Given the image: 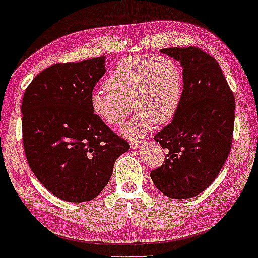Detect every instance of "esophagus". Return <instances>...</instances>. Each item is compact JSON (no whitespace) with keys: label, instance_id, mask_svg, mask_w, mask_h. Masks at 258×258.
Returning a JSON list of instances; mask_svg holds the SVG:
<instances>
[{"label":"esophagus","instance_id":"obj_1","mask_svg":"<svg viewBox=\"0 0 258 258\" xmlns=\"http://www.w3.org/2000/svg\"><path fill=\"white\" fill-rule=\"evenodd\" d=\"M141 146H142L141 141H131V142H130V147H131L132 149H138V148H141Z\"/></svg>","mask_w":258,"mask_h":258}]
</instances>
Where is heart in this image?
I'll list each match as a JSON object with an SVG mask.
<instances>
[{
    "instance_id": "1",
    "label": "heart",
    "mask_w": 258,
    "mask_h": 258,
    "mask_svg": "<svg viewBox=\"0 0 258 258\" xmlns=\"http://www.w3.org/2000/svg\"><path fill=\"white\" fill-rule=\"evenodd\" d=\"M108 90L90 96L92 112L109 126H120L133 109L137 114L121 130L127 138H138L156 125L176 116L184 93L180 65L170 57L126 58L105 80Z\"/></svg>"
}]
</instances>
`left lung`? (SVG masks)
Masks as SVG:
<instances>
[{"mask_svg":"<svg viewBox=\"0 0 258 258\" xmlns=\"http://www.w3.org/2000/svg\"><path fill=\"white\" fill-rule=\"evenodd\" d=\"M161 52L182 65L184 93L176 116L154 137L167 154L150 177L166 197L188 199L205 190L226 162L235 100L221 67L209 53L194 46Z\"/></svg>","mask_w":258,"mask_h":258,"instance_id":"1","label":"left lung"}]
</instances>
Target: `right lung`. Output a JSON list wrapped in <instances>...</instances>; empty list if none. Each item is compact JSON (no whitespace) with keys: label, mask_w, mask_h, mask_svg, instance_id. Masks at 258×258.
<instances>
[{"label":"right lung","mask_w":258,"mask_h":258,"mask_svg":"<svg viewBox=\"0 0 258 258\" xmlns=\"http://www.w3.org/2000/svg\"><path fill=\"white\" fill-rule=\"evenodd\" d=\"M105 74V57L54 64L25 90L23 144L29 166L59 199H94L108 184L128 143L92 112L90 96Z\"/></svg>","instance_id":"1"}]
</instances>
